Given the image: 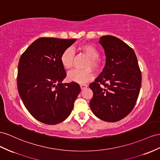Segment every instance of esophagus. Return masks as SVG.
Returning <instances> with one entry per match:
<instances>
[{"instance_id":"esophagus-1","label":"esophagus","mask_w":160,"mask_h":160,"mask_svg":"<svg viewBox=\"0 0 160 160\" xmlns=\"http://www.w3.org/2000/svg\"><path fill=\"white\" fill-rule=\"evenodd\" d=\"M80 86L81 89H84V88H86L88 87L87 84H80Z\"/></svg>"}]
</instances>
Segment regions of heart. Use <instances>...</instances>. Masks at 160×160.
I'll return each instance as SVG.
<instances>
[{
	"label": "heart",
	"instance_id": "heart-1",
	"mask_svg": "<svg viewBox=\"0 0 160 160\" xmlns=\"http://www.w3.org/2000/svg\"><path fill=\"white\" fill-rule=\"evenodd\" d=\"M84 54L88 57L89 59L86 63L84 70H73L68 73V79L69 81L77 83H84L91 80L94 77V73L91 68L97 69L99 68V62L97 59L99 57V52L97 48L92 44H86L82 45L79 48ZM61 63L65 69H70L73 65L74 52L72 48H68L61 55Z\"/></svg>",
	"mask_w": 160,
	"mask_h": 160
}]
</instances>
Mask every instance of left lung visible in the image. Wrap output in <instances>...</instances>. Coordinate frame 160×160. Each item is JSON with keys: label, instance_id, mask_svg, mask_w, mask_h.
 <instances>
[{"label": "left lung", "instance_id": "obj_1", "mask_svg": "<svg viewBox=\"0 0 160 160\" xmlns=\"http://www.w3.org/2000/svg\"><path fill=\"white\" fill-rule=\"evenodd\" d=\"M106 63L89 87L93 92L90 108L99 119L119 121L132 111L141 86V72L133 49L113 36L100 38Z\"/></svg>", "mask_w": 160, "mask_h": 160}]
</instances>
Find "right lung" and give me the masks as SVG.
Here are the masks:
<instances>
[{"mask_svg": "<svg viewBox=\"0 0 160 160\" xmlns=\"http://www.w3.org/2000/svg\"><path fill=\"white\" fill-rule=\"evenodd\" d=\"M76 39L42 37L32 42L18 64L19 96L31 115L44 124L54 125L71 113L80 92V85L62 83L66 72L61 55Z\"/></svg>", "mask_w": 160, "mask_h": 160, "instance_id": "add662e5", "label": "right lung"}]
</instances>
